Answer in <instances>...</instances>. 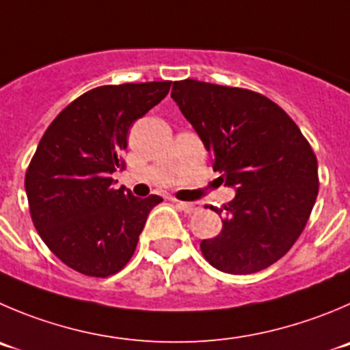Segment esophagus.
Segmentation results:
<instances>
[{
  "instance_id": "1",
  "label": "esophagus",
  "mask_w": 350,
  "mask_h": 350,
  "mask_svg": "<svg viewBox=\"0 0 350 350\" xmlns=\"http://www.w3.org/2000/svg\"><path fill=\"white\" fill-rule=\"evenodd\" d=\"M173 201L177 202V206L182 209V211L189 213V215L201 209V202H182V201H177V199H173Z\"/></svg>"
}]
</instances>
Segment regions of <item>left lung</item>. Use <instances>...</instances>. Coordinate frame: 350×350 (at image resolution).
<instances>
[{"label":"left lung","instance_id":"1","mask_svg":"<svg viewBox=\"0 0 350 350\" xmlns=\"http://www.w3.org/2000/svg\"><path fill=\"white\" fill-rule=\"evenodd\" d=\"M172 98L201 137L213 170L237 191L216 237L201 242L219 271L249 275L284 258L318 196V159L294 120L259 92L209 82H173Z\"/></svg>","mask_w":350,"mask_h":350}]
</instances>
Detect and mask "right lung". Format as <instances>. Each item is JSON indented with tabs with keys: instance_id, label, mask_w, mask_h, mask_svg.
Instances as JSON below:
<instances>
[{
	"instance_id": "1",
	"label": "right lung",
	"mask_w": 350,
	"mask_h": 350,
	"mask_svg": "<svg viewBox=\"0 0 350 350\" xmlns=\"http://www.w3.org/2000/svg\"><path fill=\"white\" fill-rule=\"evenodd\" d=\"M172 82L99 85L79 96L46 129L25 172L36 230L62 262L106 278L131 261L159 196L115 187L129 129L158 105Z\"/></svg>"
}]
</instances>
